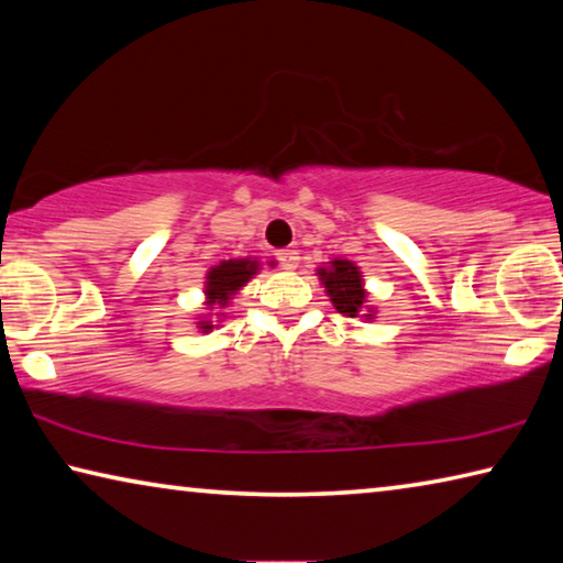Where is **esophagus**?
Instances as JSON below:
<instances>
[{
  "instance_id": "34e87169",
  "label": "esophagus",
  "mask_w": 563,
  "mask_h": 563,
  "mask_svg": "<svg viewBox=\"0 0 563 563\" xmlns=\"http://www.w3.org/2000/svg\"><path fill=\"white\" fill-rule=\"evenodd\" d=\"M278 261H280L285 271H295V268H298V263H300V253L292 251V247H288V251L278 253Z\"/></svg>"
}]
</instances>
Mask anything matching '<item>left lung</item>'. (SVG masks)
<instances>
[{
    "mask_svg": "<svg viewBox=\"0 0 563 563\" xmlns=\"http://www.w3.org/2000/svg\"><path fill=\"white\" fill-rule=\"evenodd\" d=\"M318 278L325 285V292L342 316L365 320L375 318V308L367 305L365 280H362V273L355 263L345 258L330 261L325 268H318Z\"/></svg>",
    "mask_w": 563,
    "mask_h": 563,
    "instance_id": "obj_1",
    "label": "left lung"
}]
</instances>
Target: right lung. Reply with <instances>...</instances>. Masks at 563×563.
I'll use <instances>...</instances> for the list:
<instances>
[{
	"label": "right lung",
	"mask_w": 563,
	"mask_h": 563,
	"mask_svg": "<svg viewBox=\"0 0 563 563\" xmlns=\"http://www.w3.org/2000/svg\"><path fill=\"white\" fill-rule=\"evenodd\" d=\"M258 271H261V263L255 258H235V261H223L213 265V268L206 273V288H203L208 310H225L228 302L233 300V295L241 290ZM216 316L223 318L225 312H216ZM196 328L203 332H211L213 322L203 318L201 322H196Z\"/></svg>",
	"instance_id": "right-lung-1"
}]
</instances>
